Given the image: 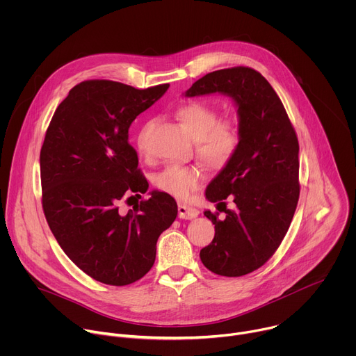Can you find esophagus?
<instances>
[{
    "label": "esophagus",
    "instance_id": "34e87169",
    "mask_svg": "<svg viewBox=\"0 0 356 356\" xmlns=\"http://www.w3.org/2000/svg\"><path fill=\"white\" fill-rule=\"evenodd\" d=\"M177 210H179V217L183 220H193L198 216V211L195 209L186 204H179Z\"/></svg>",
    "mask_w": 356,
    "mask_h": 356
}]
</instances>
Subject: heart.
I'll use <instances>...</instances> for the list:
<instances>
[{
  "label": "heart",
  "mask_w": 356,
  "mask_h": 356,
  "mask_svg": "<svg viewBox=\"0 0 356 356\" xmlns=\"http://www.w3.org/2000/svg\"><path fill=\"white\" fill-rule=\"evenodd\" d=\"M176 117L187 134L197 140V154L214 168L225 166L239 146L241 134L231 120H220L218 110L206 101H188L183 104ZM152 121L145 124L136 135V146L145 149L146 132ZM202 173L195 166H169L155 176V186L176 198L184 200L198 188Z\"/></svg>",
  "instance_id": "heart-1"
}]
</instances>
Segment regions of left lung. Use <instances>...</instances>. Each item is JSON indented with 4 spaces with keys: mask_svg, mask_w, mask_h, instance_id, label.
Instances as JSON below:
<instances>
[{
    "mask_svg": "<svg viewBox=\"0 0 356 356\" xmlns=\"http://www.w3.org/2000/svg\"><path fill=\"white\" fill-rule=\"evenodd\" d=\"M216 92L234 99L241 142L207 186V200L224 206L225 218L204 211L216 235L200 250V259L216 275L238 277L266 264L290 227L300 195L298 140L279 95L259 72L243 66L217 70L184 95ZM228 195L236 202L232 211L222 202Z\"/></svg>",
    "mask_w": 356,
    "mask_h": 356,
    "instance_id": "1",
    "label": "left lung"
}]
</instances>
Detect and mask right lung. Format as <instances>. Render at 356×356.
<instances>
[{"instance_id":"obj_1","label":"right lung","mask_w":356,"mask_h":356,"mask_svg":"<svg viewBox=\"0 0 356 356\" xmlns=\"http://www.w3.org/2000/svg\"><path fill=\"white\" fill-rule=\"evenodd\" d=\"M169 84L138 90L110 81L74 86L56 108L40 149L42 207L70 261L97 282L127 286L155 264L156 242L177 216L172 195L154 190L127 214L120 201L149 184L129 145L134 120Z\"/></svg>"}]
</instances>
